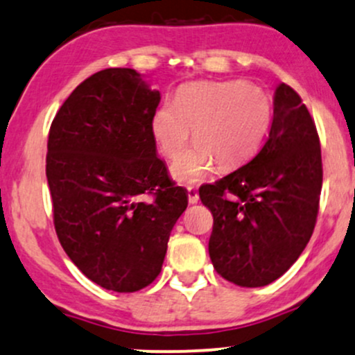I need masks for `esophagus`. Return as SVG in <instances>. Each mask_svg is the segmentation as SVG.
<instances>
[{
  "instance_id": "esophagus-1",
  "label": "esophagus",
  "mask_w": 355,
  "mask_h": 355,
  "mask_svg": "<svg viewBox=\"0 0 355 355\" xmlns=\"http://www.w3.org/2000/svg\"><path fill=\"white\" fill-rule=\"evenodd\" d=\"M187 199H189V204H196L199 201V193L194 187H187Z\"/></svg>"
}]
</instances>
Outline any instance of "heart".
Here are the masks:
<instances>
[{
    "label": "heart",
    "instance_id": "1",
    "mask_svg": "<svg viewBox=\"0 0 355 355\" xmlns=\"http://www.w3.org/2000/svg\"><path fill=\"white\" fill-rule=\"evenodd\" d=\"M272 116L270 98L261 87L243 81L187 85L178 91L174 103L157 107L151 131L161 153L176 157L189 143L193 148L178 157L171 174L181 184L204 181L214 169L234 168L259 148Z\"/></svg>",
    "mask_w": 355,
    "mask_h": 355
}]
</instances>
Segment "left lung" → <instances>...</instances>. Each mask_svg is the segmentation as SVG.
Segmentation results:
<instances>
[{"instance_id": "left-lung-1", "label": "left lung", "mask_w": 355, "mask_h": 355, "mask_svg": "<svg viewBox=\"0 0 355 355\" xmlns=\"http://www.w3.org/2000/svg\"><path fill=\"white\" fill-rule=\"evenodd\" d=\"M320 189L318 129L301 96L281 83L261 151L214 184L199 187L214 218L209 256L216 272L241 287L281 277L309 243Z\"/></svg>"}]
</instances>
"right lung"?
Instances as JSON below:
<instances>
[{
	"mask_svg": "<svg viewBox=\"0 0 355 355\" xmlns=\"http://www.w3.org/2000/svg\"><path fill=\"white\" fill-rule=\"evenodd\" d=\"M159 101L137 71L103 69L69 94L49 129L58 239L87 279L114 293H136L159 276L187 207L186 189L157 157L151 119Z\"/></svg>",
	"mask_w": 355,
	"mask_h": 355,
	"instance_id": "1",
	"label": "right lung"
}]
</instances>
